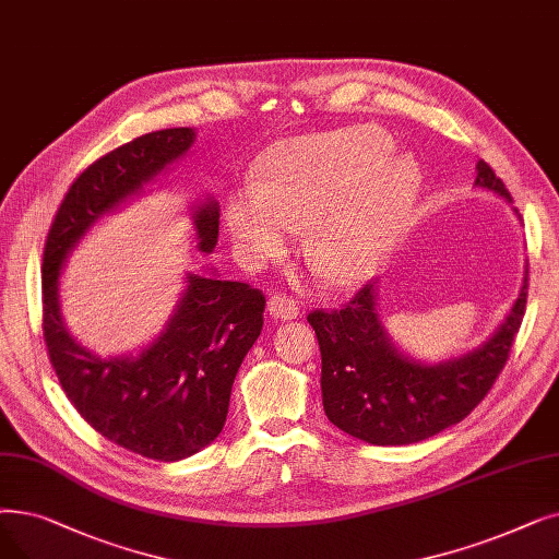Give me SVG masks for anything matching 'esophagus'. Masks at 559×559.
<instances>
[{
    "label": "esophagus",
    "mask_w": 559,
    "mask_h": 559,
    "mask_svg": "<svg viewBox=\"0 0 559 559\" xmlns=\"http://www.w3.org/2000/svg\"><path fill=\"white\" fill-rule=\"evenodd\" d=\"M266 312L272 314L274 320L287 322V320H297L299 314V304L293 297L285 295H272L270 301H266Z\"/></svg>",
    "instance_id": "34e87169"
}]
</instances>
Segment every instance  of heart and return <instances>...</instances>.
<instances>
[{"label": "heart", "instance_id": "heart-1", "mask_svg": "<svg viewBox=\"0 0 559 559\" xmlns=\"http://www.w3.org/2000/svg\"><path fill=\"white\" fill-rule=\"evenodd\" d=\"M379 126H352L276 143L255 180L226 199V226L239 260L278 255L293 226H308L306 253L337 285L372 276L391 253L423 191L416 157L393 155Z\"/></svg>", "mask_w": 559, "mask_h": 559}]
</instances>
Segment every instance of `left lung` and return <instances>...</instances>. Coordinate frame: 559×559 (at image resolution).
Listing matches in <instances>:
<instances>
[{"label":"left lung","instance_id":"1","mask_svg":"<svg viewBox=\"0 0 559 559\" xmlns=\"http://www.w3.org/2000/svg\"><path fill=\"white\" fill-rule=\"evenodd\" d=\"M475 187L512 203L487 162H477ZM516 212V210H514ZM527 270L512 310L481 347L443 362H420L400 352L377 308V281L340 310H312L308 324L322 352V402L326 418L372 445H408L464 420L487 397L521 329Z\"/></svg>","mask_w":559,"mask_h":559}]
</instances>
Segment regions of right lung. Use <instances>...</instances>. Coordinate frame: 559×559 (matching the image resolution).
Returning a JSON list of instances; mask_svg holds the SVG:
<instances>
[{"label":"right lung","mask_w":559,"mask_h":559,"mask_svg":"<svg viewBox=\"0 0 559 559\" xmlns=\"http://www.w3.org/2000/svg\"><path fill=\"white\" fill-rule=\"evenodd\" d=\"M193 141L191 128L159 130L93 162L70 185L43 253V337L66 397L107 441L155 461L197 454L222 433L235 374L262 331L264 295L239 281L187 274L171 320L148 347L100 358L68 333L59 276L84 233L136 197ZM191 219L197 249L212 253L219 205L207 199Z\"/></svg>","instance_id":"add662e5"}]
</instances>
